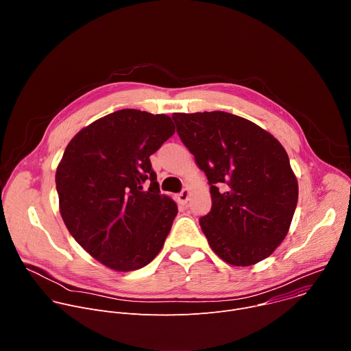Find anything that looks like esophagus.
Instances as JSON below:
<instances>
[{"label": "esophagus", "instance_id": "1", "mask_svg": "<svg viewBox=\"0 0 351 351\" xmlns=\"http://www.w3.org/2000/svg\"><path fill=\"white\" fill-rule=\"evenodd\" d=\"M189 197H190V191L189 189H183L179 194H178V199L180 204H186L189 202Z\"/></svg>", "mask_w": 351, "mask_h": 351}]
</instances>
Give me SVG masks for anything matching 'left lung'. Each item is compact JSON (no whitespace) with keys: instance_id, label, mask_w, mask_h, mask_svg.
Listing matches in <instances>:
<instances>
[{"instance_id":"left-lung-1","label":"left lung","mask_w":351,"mask_h":351,"mask_svg":"<svg viewBox=\"0 0 351 351\" xmlns=\"http://www.w3.org/2000/svg\"><path fill=\"white\" fill-rule=\"evenodd\" d=\"M172 119L211 186L213 207L199 226L214 253L234 267L269 257L289 232L298 197L282 144L229 112L173 114Z\"/></svg>"}]
</instances>
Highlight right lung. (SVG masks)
<instances>
[{
    "instance_id": "obj_1",
    "label": "right lung",
    "mask_w": 351,
    "mask_h": 351,
    "mask_svg": "<svg viewBox=\"0 0 351 351\" xmlns=\"http://www.w3.org/2000/svg\"><path fill=\"white\" fill-rule=\"evenodd\" d=\"M175 133L168 115L121 110L82 129L57 168L60 211L73 239L115 271L152 263L178 214L149 156Z\"/></svg>"
}]
</instances>
